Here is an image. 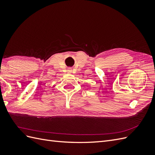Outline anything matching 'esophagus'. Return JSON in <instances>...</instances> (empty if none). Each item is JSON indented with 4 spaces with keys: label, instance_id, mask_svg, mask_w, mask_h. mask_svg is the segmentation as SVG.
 Instances as JSON below:
<instances>
[{
    "label": "esophagus",
    "instance_id": "1",
    "mask_svg": "<svg viewBox=\"0 0 155 155\" xmlns=\"http://www.w3.org/2000/svg\"><path fill=\"white\" fill-rule=\"evenodd\" d=\"M68 71V72H69V73L71 72H72V68H69Z\"/></svg>",
    "mask_w": 155,
    "mask_h": 155
}]
</instances>
